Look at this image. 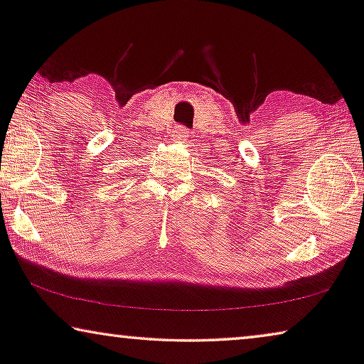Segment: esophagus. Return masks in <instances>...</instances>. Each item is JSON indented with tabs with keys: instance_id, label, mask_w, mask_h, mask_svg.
<instances>
[{
	"instance_id": "obj_1",
	"label": "esophagus",
	"mask_w": 364,
	"mask_h": 364,
	"mask_svg": "<svg viewBox=\"0 0 364 364\" xmlns=\"http://www.w3.org/2000/svg\"><path fill=\"white\" fill-rule=\"evenodd\" d=\"M188 137H189V134L184 127H178L175 130V140H176V142H184V140H188Z\"/></svg>"
}]
</instances>
